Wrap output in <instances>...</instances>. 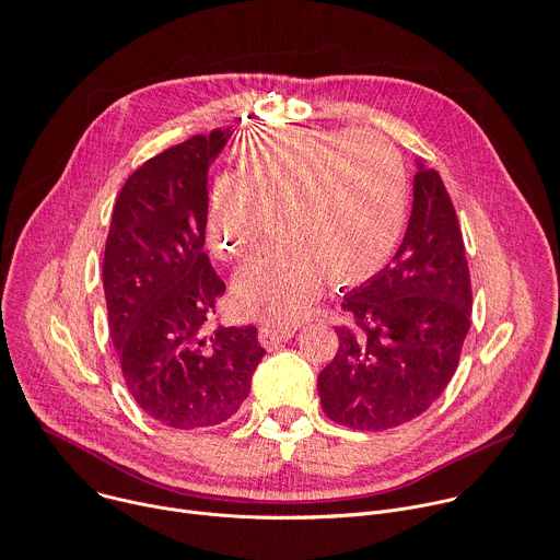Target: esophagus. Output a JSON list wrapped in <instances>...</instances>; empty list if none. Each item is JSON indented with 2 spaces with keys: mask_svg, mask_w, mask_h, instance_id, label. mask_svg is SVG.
<instances>
[{
  "mask_svg": "<svg viewBox=\"0 0 560 560\" xmlns=\"http://www.w3.org/2000/svg\"><path fill=\"white\" fill-rule=\"evenodd\" d=\"M293 332H295V326L265 324V326L260 328V332H258V338H260V345H262L265 349H276L278 345H282V342L291 340V338H293Z\"/></svg>",
  "mask_w": 560,
  "mask_h": 560,
  "instance_id": "obj_1",
  "label": "esophagus"
}]
</instances>
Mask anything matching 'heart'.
<instances>
[{"label":"heart","mask_w":560,"mask_h":560,"mask_svg":"<svg viewBox=\"0 0 560 560\" xmlns=\"http://www.w3.org/2000/svg\"><path fill=\"white\" fill-rule=\"evenodd\" d=\"M236 165L211 183V249L247 258L267 215L282 238L238 273L234 289L245 311L287 324L313 302L324 273L332 284H355L393 254L408 185L399 154L382 137L265 128L245 137Z\"/></svg>","instance_id":"1"}]
</instances>
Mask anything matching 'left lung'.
Wrapping results in <instances>:
<instances>
[{"label": "left lung", "instance_id": "1", "mask_svg": "<svg viewBox=\"0 0 560 560\" xmlns=\"http://www.w3.org/2000/svg\"><path fill=\"white\" fill-rule=\"evenodd\" d=\"M349 324L317 377L322 410L353 430L401 425L453 380L470 328L472 287L453 200L417 161L412 211L393 260L345 295Z\"/></svg>", "mask_w": 560, "mask_h": 560}]
</instances>
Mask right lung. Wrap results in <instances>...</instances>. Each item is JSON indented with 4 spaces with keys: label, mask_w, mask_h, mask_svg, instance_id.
<instances>
[{
    "label": "right lung",
    "mask_w": 560,
    "mask_h": 560,
    "mask_svg": "<svg viewBox=\"0 0 560 560\" xmlns=\"http://www.w3.org/2000/svg\"><path fill=\"white\" fill-rule=\"evenodd\" d=\"M232 130L196 135L124 185L103 254L109 338L139 408L159 423H225L249 397L265 349L256 326L205 332L225 282L205 254L207 174Z\"/></svg>",
    "instance_id": "obj_1"
}]
</instances>
